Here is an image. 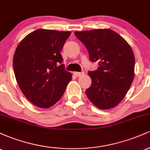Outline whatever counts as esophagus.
Wrapping results in <instances>:
<instances>
[{"label":"esophagus","instance_id":"esophagus-1","mask_svg":"<svg viewBox=\"0 0 150 150\" xmlns=\"http://www.w3.org/2000/svg\"><path fill=\"white\" fill-rule=\"evenodd\" d=\"M84 74H85L84 72H81V73H78V72H75V73H74V75H75L76 77H81V76H82Z\"/></svg>","mask_w":150,"mask_h":150}]
</instances>
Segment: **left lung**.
<instances>
[{
  "label": "left lung",
  "instance_id": "8db88e82",
  "mask_svg": "<svg viewBox=\"0 0 150 150\" xmlns=\"http://www.w3.org/2000/svg\"><path fill=\"white\" fill-rule=\"evenodd\" d=\"M85 44L92 62L98 61L97 70L89 72L92 85L85 92L97 108H114L123 100L135 76V56L129 44L110 29L75 32Z\"/></svg>",
  "mask_w": 150,
  "mask_h": 150
}]
</instances>
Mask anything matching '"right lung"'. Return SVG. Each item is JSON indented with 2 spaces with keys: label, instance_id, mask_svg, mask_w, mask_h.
I'll return each instance as SVG.
<instances>
[{
  "label": "right lung",
  "instance_id": "obj_1",
  "mask_svg": "<svg viewBox=\"0 0 150 150\" xmlns=\"http://www.w3.org/2000/svg\"><path fill=\"white\" fill-rule=\"evenodd\" d=\"M70 32L39 29L19 43L13 57L15 76L22 92L39 108L60 100L72 80L65 70L61 51Z\"/></svg>",
  "mask_w": 150,
  "mask_h": 150
}]
</instances>
